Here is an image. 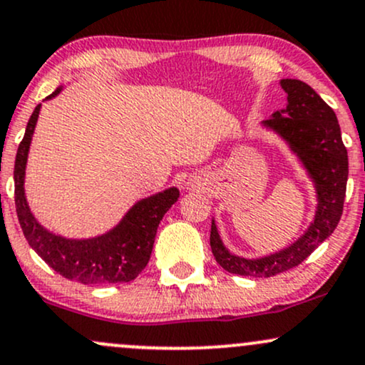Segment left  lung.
<instances>
[{
  "instance_id": "left-lung-1",
  "label": "left lung",
  "mask_w": 365,
  "mask_h": 365,
  "mask_svg": "<svg viewBox=\"0 0 365 365\" xmlns=\"http://www.w3.org/2000/svg\"><path fill=\"white\" fill-rule=\"evenodd\" d=\"M288 104L276 111L264 127L290 145L316 185L317 211L307 232L290 247L266 257L245 259L232 254L221 242L212 221L211 249L216 262L233 274L269 278L299 266L334 232L343 212L349 178V154L341 140L336 115L311 86L297 78H283Z\"/></svg>"
}]
</instances>
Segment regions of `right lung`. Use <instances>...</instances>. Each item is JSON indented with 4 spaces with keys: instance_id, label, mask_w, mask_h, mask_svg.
<instances>
[{
    "instance_id": "right-lung-1",
    "label": "right lung",
    "mask_w": 365,
    "mask_h": 365,
    "mask_svg": "<svg viewBox=\"0 0 365 365\" xmlns=\"http://www.w3.org/2000/svg\"><path fill=\"white\" fill-rule=\"evenodd\" d=\"M60 91L61 87H58L46 99L54 98ZM39 111L41 104H37L16 150L14 171L16 216L29 245L39 254L46 264H49L66 279L83 284L132 282L148 266L158 226L166 211L178 200V188H166L159 194L139 200L123 216V220L104 235L83 238V240L54 235L37 223L29 209L24 190L25 166H27L29 149H31Z\"/></svg>"
}]
</instances>
